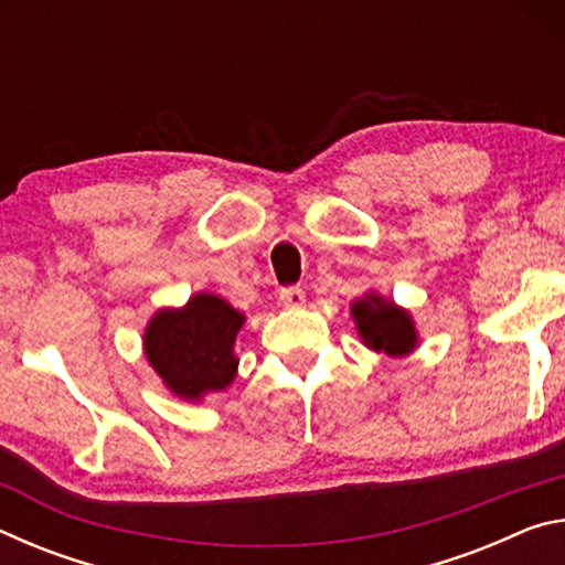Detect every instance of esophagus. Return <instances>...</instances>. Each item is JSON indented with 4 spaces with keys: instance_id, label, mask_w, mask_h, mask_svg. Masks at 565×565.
Segmentation results:
<instances>
[{
    "instance_id": "34e87169",
    "label": "esophagus",
    "mask_w": 565,
    "mask_h": 565,
    "mask_svg": "<svg viewBox=\"0 0 565 565\" xmlns=\"http://www.w3.org/2000/svg\"><path fill=\"white\" fill-rule=\"evenodd\" d=\"M279 299L284 306H289V309H299V306H303L306 301V294L303 289H299V286H286V289L279 291Z\"/></svg>"
}]
</instances>
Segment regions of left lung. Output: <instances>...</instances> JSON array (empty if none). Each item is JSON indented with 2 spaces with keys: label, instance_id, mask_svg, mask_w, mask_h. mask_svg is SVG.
Listing matches in <instances>:
<instances>
[{
  "label": "left lung",
  "instance_id": "obj_1",
  "mask_svg": "<svg viewBox=\"0 0 565 565\" xmlns=\"http://www.w3.org/2000/svg\"><path fill=\"white\" fill-rule=\"evenodd\" d=\"M353 319L366 347L384 351L388 356H404L416 347V331L408 313L376 294L353 303Z\"/></svg>",
  "mask_w": 565,
  "mask_h": 565
}]
</instances>
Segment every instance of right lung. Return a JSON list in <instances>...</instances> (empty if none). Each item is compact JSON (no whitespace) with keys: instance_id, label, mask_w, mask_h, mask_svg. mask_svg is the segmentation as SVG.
I'll use <instances>...</instances> for the list:
<instances>
[{"instance_id":"obj_1","label":"right lung","mask_w":565,"mask_h":565,"mask_svg":"<svg viewBox=\"0 0 565 565\" xmlns=\"http://www.w3.org/2000/svg\"><path fill=\"white\" fill-rule=\"evenodd\" d=\"M244 317L214 294H196L184 309L159 311L145 333L147 359L177 396L199 401L236 374L234 339Z\"/></svg>"}]
</instances>
